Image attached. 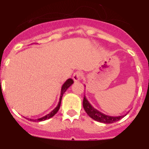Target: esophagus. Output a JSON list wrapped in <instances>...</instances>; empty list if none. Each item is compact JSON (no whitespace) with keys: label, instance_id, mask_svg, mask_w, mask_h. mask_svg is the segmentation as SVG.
Returning a JSON list of instances; mask_svg holds the SVG:
<instances>
[{"label":"esophagus","instance_id":"1","mask_svg":"<svg viewBox=\"0 0 149 149\" xmlns=\"http://www.w3.org/2000/svg\"><path fill=\"white\" fill-rule=\"evenodd\" d=\"M81 77H82V73H81V72H74L73 76H72V78H73V80L75 81V82L80 81V80L81 79Z\"/></svg>","mask_w":149,"mask_h":149}]
</instances>
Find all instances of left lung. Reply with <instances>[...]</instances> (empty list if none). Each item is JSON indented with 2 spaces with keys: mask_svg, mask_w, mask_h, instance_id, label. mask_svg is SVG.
<instances>
[{
  "mask_svg": "<svg viewBox=\"0 0 149 149\" xmlns=\"http://www.w3.org/2000/svg\"><path fill=\"white\" fill-rule=\"evenodd\" d=\"M83 106L86 111V113L88 114L89 117L97 122H102L104 124H111L113 122H117L122 119L125 116H107L104 113H102L101 112L96 110L95 107H93L91 104L89 103V101L86 99V96L84 95V101H83Z\"/></svg>",
  "mask_w": 149,
  "mask_h": 149,
  "instance_id": "1",
  "label": "left lung"
}]
</instances>
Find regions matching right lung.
Here are the masks:
<instances>
[{
	"instance_id": "1",
	"label": "right lung",
	"mask_w": 149,
	"mask_h": 149,
	"mask_svg": "<svg viewBox=\"0 0 149 149\" xmlns=\"http://www.w3.org/2000/svg\"><path fill=\"white\" fill-rule=\"evenodd\" d=\"M74 83V81L72 80V78H69L66 81H65L64 84H63V85L62 86V88H61V93H60V101H59V103L58 104H57V106L55 107L54 109L50 113L47 114L46 116H45L42 117V118H39V119H27L28 120L31 121V122H42V121H45L46 120V119H50V118H51V117H53L55 115V114L58 112L59 109H60V104H61V101H62V98H63V94L65 93V91L68 89V88L69 87V86H71V85H72ZM27 119V118H26Z\"/></svg>"
}]
</instances>
